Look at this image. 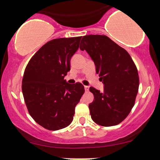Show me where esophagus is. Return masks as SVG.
<instances>
[{
  "label": "esophagus",
  "instance_id": "34e87169",
  "mask_svg": "<svg viewBox=\"0 0 160 160\" xmlns=\"http://www.w3.org/2000/svg\"><path fill=\"white\" fill-rule=\"evenodd\" d=\"M84 88H85L86 91L89 90V86H84Z\"/></svg>",
  "mask_w": 160,
  "mask_h": 160
}]
</instances>
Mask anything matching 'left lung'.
Segmentation results:
<instances>
[{"label":"left lung","instance_id":"obj_1","mask_svg":"<svg viewBox=\"0 0 160 160\" xmlns=\"http://www.w3.org/2000/svg\"><path fill=\"white\" fill-rule=\"evenodd\" d=\"M80 49L86 50L95 65L104 91L89 90L94 101L89 104L95 123L112 126L125 120L135 104L139 86L138 70L126 49L105 35H86Z\"/></svg>","mask_w":160,"mask_h":160}]
</instances>
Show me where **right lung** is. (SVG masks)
<instances>
[{"label":"right lung","instance_id":"add662e5","mask_svg":"<svg viewBox=\"0 0 160 160\" xmlns=\"http://www.w3.org/2000/svg\"><path fill=\"white\" fill-rule=\"evenodd\" d=\"M82 37L58 38L37 52L24 72L22 89L28 111L36 122L48 130L67 127L85 92L80 82L70 84L64 78Z\"/></svg>","mask_w":160,"mask_h":160}]
</instances>
